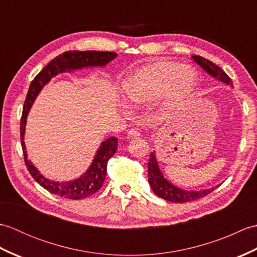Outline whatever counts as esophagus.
<instances>
[{"instance_id": "1", "label": "esophagus", "mask_w": 257, "mask_h": 257, "mask_svg": "<svg viewBox=\"0 0 257 257\" xmlns=\"http://www.w3.org/2000/svg\"><path fill=\"white\" fill-rule=\"evenodd\" d=\"M139 136H140V133H139L138 130L136 129V128L129 129V132H128V138H136V137H139Z\"/></svg>"}]
</instances>
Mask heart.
Returning a JSON list of instances; mask_svg holds the SVG:
<instances>
[{"instance_id":"b5f03b06","label":"heart","mask_w":257,"mask_h":257,"mask_svg":"<svg viewBox=\"0 0 257 257\" xmlns=\"http://www.w3.org/2000/svg\"><path fill=\"white\" fill-rule=\"evenodd\" d=\"M196 75L192 68L170 61L147 65L124 80L123 95L135 106H145L161 95L163 109L181 105L192 92Z\"/></svg>"}]
</instances>
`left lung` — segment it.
Masks as SVG:
<instances>
[{
	"mask_svg": "<svg viewBox=\"0 0 257 257\" xmlns=\"http://www.w3.org/2000/svg\"><path fill=\"white\" fill-rule=\"evenodd\" d=\"M193 61L200 65V66L203 68L205 72L211 75L212 77L219 79L223 83L232 86L231 78L225 74V72L221 67L217 66V65L213 64L211 61L206 58H203L198 55L192 56ZM148 180L149 184L152 189V191L158 195L160 196L161 199H165L167 201L174 202V203H183V202H190L198 200L200 198H203V196L211 193L213 190L216 189H205L202 191H193V190H184L180 189L176 185L170 183L168 180L163 177L161 170L159 169V165H158L157 158H156V152H151L150 158L148 161Z\"/></svg>",
	"mask_w": 257,
	"mask_h": 257,
	"instance_id": "1",
	"label": "left lung"
}]
</instances>
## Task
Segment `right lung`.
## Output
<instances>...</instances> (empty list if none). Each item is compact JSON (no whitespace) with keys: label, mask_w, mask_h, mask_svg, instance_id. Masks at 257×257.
<instances>
[{"label":"right lung","mask_w":257,"mask_h":257,"mask_svg":"<svg viewBox=\"0 0 257 257\" xmlns=\"http://www.w3.org/2000/svg\"><path fill=\"white\" fill-rule=\"evenodd\" d=\"M117 54L113 52H99V51H69L65 52L62 55H58L48 63L36 77L32 80L29 91H27L26 99L23 106V113L21 118V145L24 154V161L30 171L31 176L34 178L35 181L42 185L43 188L50 191L51 193L56 194L61 198L69 200H80L87 198L91 194L96 193L102 187L107 174V163L108 160L117 151V138L110 137L102 141L99 149L97 150L96 156L92 160L90 167L84 174L78 179L67 182H57L53 180L46 179L40 171L34 167V165L27 160L26 148L24 144V134L26 118L30 109L34 102L35 98L40 94L43 87L50 81L54 76L61 73L72 72L75 69H81L84 67H95L105 66L113 58H116Z\"/></svg>","instance_id":"1"}]
</instances>
